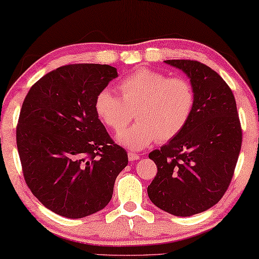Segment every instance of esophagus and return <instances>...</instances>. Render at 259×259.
I'll return each instance as SVG.
<instances>
[{
  "mask_svg": "<svg viewBox=\"0 0 259 259\" xmlns=\"http://www.w3.org/2000/svg\"><path fill=\"white\" fill-rule=\"evenodd\" d=\"M140 158V156L138 154H135V152L130 151L128 152V160L130 162H134V160H138Z\"/></svg>",
  "mask_w": 259,
  "mask_h": 259,
  "instance_id": "34e87169",
  "label": "esophagus"
}]
</instances>
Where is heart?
I'll return each mask as SVG.
<instances>
[{
  "instance_id": "b5f03b06",
  "label": "heart",
  "mask_w": 259,
  "mask_h": 259,
  "mask_svg": "<svg viewBox=\"0 0 259 259\" xmlns=\"http://www.w3.org/2000/svg\"><path fill=\"white\" fill-rule=\"evenodd\" d=\"M121 96L109 88L96 96L95 110L110 128L120 132L137 112L139 121L117 135V141L132 150H141L156 140L167 141L187 125L195 105V92L187 79L169 78L150 69H140L121 80Z\"/></svg>"
}]
</instances>
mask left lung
<instances>
[{
  "instance_id": "8db88e82",
  "label": "left lung",
  "mask_w": 259,
  "mask_h": 259,
  "mask_svg": "<svg viewBox=\"0 0 259 259\" xmlns=\"http://www.w3.org/2000/svg\"><path fill=\"white\" fill-rule=\"evenodd\" d=\"M165 63L190 79L195 105L184 130L149 154L158 172L147 192L159 209L189 217L224 196L239 158L242 130L234 95L217 72L189 59Z\"/></svg>"
}]
</instances>
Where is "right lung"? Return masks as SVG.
I'll use <instances>...</instances> for the list:
<instances>
[{
	"label": "right lung",
	"instance_id": "obj_1",
	"mask_svg": "<svg viewBox=\"0 0 259 259\" xmlns=\"http://www.w3.org/2000/svg\"><path fill=\"white\" fill-rule=\"evenodd\" d=\"M118 77L101 64H71L44 75L23 102L16 131L25 181L47 209L77 219L107 206L126 167L97 116L99 93Z\"/></svg>",
	"mask_w": 259,
	"mask_h": 259
}]
</instances>
